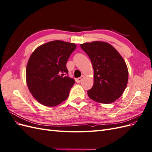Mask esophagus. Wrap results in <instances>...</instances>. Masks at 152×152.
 Listing matches in <instances>:
<instances>
[{"label":"esophagus","instance_id":"34e87169","mask_svg":"<svg viewBox=\"0 0 152 152\" xmlns=\"http://www.w3.org/2000/svg\"><path fill=\"white\" fill-rule=\"evenodd\" d=\"M84 78V76L82 75V77H79V78H77V79H75V81L77 82V83H79V82H80L82 80H83V79Z\"/></svg>","mask_w":152,"mask_h":152}]
</instances>
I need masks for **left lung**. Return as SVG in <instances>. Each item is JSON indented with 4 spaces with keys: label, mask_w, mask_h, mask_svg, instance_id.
<instances>
[{
    "label": "left lung",
    "mask_w": 152,
    "mask_h": 152,
    "mask_svg": "<svg viewBox=\"0 0 152 152\" xmlns=\"http://www.w3.org/2000/svg\"><path fill=\"white\" fill-rule=\"evenodd\" d=\"M91 59L94 84L87 91L89 97L100 103L114 102L123 94L128 82V70L121 55L107 42L94 41L80 44Z\"/></svg>",
    "instance_id": "obj_1"
}]
</instances>
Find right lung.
I'll list each match as a JSON object with an SVG mask.
<instances>
[{
  "mask_svg": "<svg viewBox=\"0 0 152 152\" xmlns=\"http://www.w3.org/2000/svg\"><path fill=\"white\" fill-rule=\"evenodd\" d=\"M75 44L54 40L32 53L26 69V79L32 96L42 104L54 107L68 97L75 83L68 76L66 64L76 49Z\"/></svg>",
  "mask_w": 152,
  "mask_h": 152,
  "instance_id": "1",
  "label": "right lung"
}]
</instances>
